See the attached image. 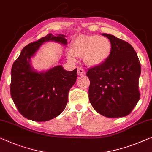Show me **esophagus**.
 Segmentation results:
<instances>
[{
  "instance_id": "esophagus-1",
  "label": "esophagus",
  "mask_w": 152,
  "mask_h": 152,
  "mask_svg": "<svg viewBox=\"0 0 152 152\" xmlns=\"http://www.w3.org/2000/svg\"><path fill=\"white\" fill-rule=\"evenodd\" d=\"M86 74V71H84V69L81 68V67H79L78 69H77V75L79 76H81V75H84Z\"/></svg>"
}]
</instances>
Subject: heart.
Listing matches in <instances>:
<instances>
[{
    "label": "heart",
    "mask_w": 152,
    "mask_h": 152,
    "mask_svg": "<svg viewBox=\"0 0 152 152\" xmlns=\"http://www.w3.org/2000/svg\"><path fill=\"white\" fill-rule=\"evenodd\" d=\"M112 44L108 38L93 35H80L75 38L67 53L69 60L75 62L77 57H83L85 63L90 66L104 64L111 54Z\"/></svg>",
    "instance_id": "heart-1"
}]
</instances>
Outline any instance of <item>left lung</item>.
<instances>
[{
  "label": "left lung",
  "mask_w": 152,
  "mask_h": 152,
  "mask_svg": "<svg viewBox=\"0 0 152 152\" xmlns=\"http://www.w3.org/2000/svg\"><path fill=\"white\" fill-rule=\"evenodd\" d=\"M112 44L107 61L88 69V90L91 104L100 115L121 118L131 113L140 99L139 79L141 64L134 48L128 42L109 34H102Z\"/></svg>",
  "instance_id": "obj_1"
}]
</instances>
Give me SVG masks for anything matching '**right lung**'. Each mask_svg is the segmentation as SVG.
Instances as JSON below:
<instances>
[{
  "label": "right lung",
  "instance_id": "add662e5",
  "mask_svg": "<svg viewBox=\"0 0 152 152\" xmlns=\"http://www.w3.org/2000/svg\"><path fill=\"white\" fill-rule=\"evenodd\" d=\"M66 36L52 34L42 37L23 48L11 68V96L24 118L45 122L60 115L68 102L69 92L77 79V69L67 71L58 65L47 71L37 72L30 64L42 44L55 41L66 45Z\"/></svg>",
  "mask_w": 152,
  "mask_h": 152
}]
</instances>
